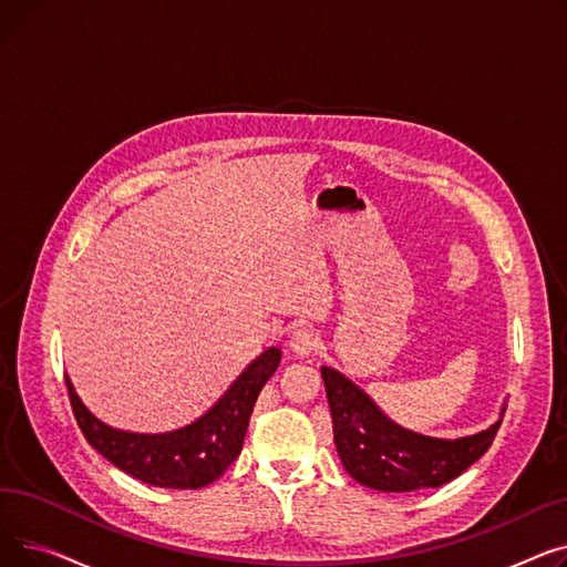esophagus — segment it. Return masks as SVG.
<instances>
[{"mask_svg": "<svg viewBox=\"0 0 567 567\" xmlns=\"http://www.w3.org/2000/svg\"><path fill=\"white\" fill-rule=\"evenodd\" d=\"M289 347H291V351H293L296 355H301V359H303V355H310V353L317 351L319 338H317V333L310 331V329H296V331L291 333Z\"/></svg>", "mask_w": 567, "mask_h": 567, "instance_id": "esophagus-1", "label": "esophagus"}]
</instances>
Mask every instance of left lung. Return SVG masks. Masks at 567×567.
<instances>
[{
    "label": "left lung",
    "instance_id": "8db88e82",
    "mask_svg": "<svg viewBox=\"0 0 567 567\" xmlns=\"http://www.w3.org/2000/svg\"><path fill=\"white\" fill-rule=\"evenodd\" d=\"M333 415V441L355 483L379 492L441 487L478 462L492 445L501 419L487 430L462 439H434L400 427L365 391L333 368H321Z\"/></svg>",
    "mask_w": 567,
    "mask_h": 567
}]
</instances>
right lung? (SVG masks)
I'll list each match as a JSON object with an SVG mask.
<instances>
[{"mask_svg": "<svg viewBox=\"0 0 567 567\" xmlns=\"http://www.w3.org/2000/svg\"><path fill=\"white\" fill-rule=\"evenodd\" d=\"M280 353L278 347H268L197 421L163 434L110 427L82 404L69 377L66 389L84 439L107 462L146 485L199 489L218 481L241 453L252 406L278 370Z\"/></svg>", "mask_w": 567, "mask_h": 567, "instance_id": "right-lung-1", "label": "right lung"}]
</instances>
